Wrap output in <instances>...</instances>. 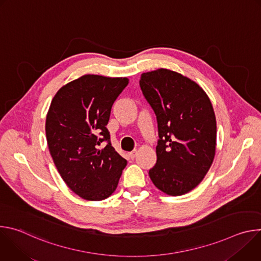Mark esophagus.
<instances>
[{
    "mask_svg": "<svg viewBox=\"0 0 261 261\" xmlns=\"http://www.w3.org/2000/svg\"><path fill=\"white\" fill-rule=\"evenodd\" d=\"M136 155H137V151H136V150H134V151H132V152L129 153V156H130L131 158H135Z\"/></svg>",
    "mask_w": 261,
    "mask_h": 261,
    "instance_id": "esophagus-1",
    "label": "esophagus"
}]
</instances>
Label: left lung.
<instances>
[{"mask_svg": "<svg viewBox=\"0 0 261 261\" xmlns=\"http://www.w3.org/2000/svg\"><path fill=\"white\" fill-rule=\"evenodd\" d=\"M139 84L156 114L160 138L157 163L148 175L163 193L184 195L201 182L215 158L212 102L195 82L169 69L142 73Z\"/></svg>", "mask_w": 261, "mask_h": 261, "instance_id": "8db88e82", "label": "left lung"}]
</instances>
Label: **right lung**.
Wrapping results in <instances>:
<instances>
[{
    "label": "right lung",
    "instance_id": "obj_1",
    "mask_svg": "<svg viewBox=\"0 0 261 261\" xmlns=\"http://www.w3.org/2000/svg\"><path fill=\"white\" fill-rule=\"evenodd\" d=\"M128 84L127 77L86 74L63 86L47 111L45 132L54 163L68 187L86 200L109 197L127 165L111 146L106 125ZM103 140L109 143L100 150Z\"/></svg>",
    "mask_w": 261,
    "mask_h": 261
}]
</instances>
